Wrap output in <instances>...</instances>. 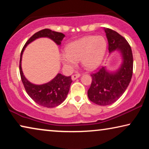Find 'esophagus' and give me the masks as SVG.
I'll use <instances>...</instances> for the list:
<instances>
[{"instance_id":"1","label":"esophagus","mask_w":149,"mask_h":149,"mask_svg":"<svg viewBox=\"0 0 149 149\" xmlns=\"http://www.w3.org/2000/svg\"><path fill=\"white\" fill-rule=\"evenodd\" d=\"M81 77V74H76L72 75V76L71 77V79H72V81H74V80H76L77 79H78L79 77Z\"/></svg>"}]
</instances>
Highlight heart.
Here are the masks:
<instances>
[{
	"label": "heart",
	"instance_id": "1",
	"mask_svg": "<svg viewBox=\"0 0 149 149\" xmlns=\"http://www.w3.org/2000/svg\"><path fill=\"white\" fill-rule=\"evenodd\" d=\"M107 49V42L102 36H89L70 42L65 48L66 53L60 55V60L64 66L69 69L81 60L87 70H94L102 62Z\"/></svg>",
	"mask_w": 149,
	"mask_h": 149
}]
</instances>
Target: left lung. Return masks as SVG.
Wrapping results in <instances>:
<instances>
[{
	"instance_id": "obj_1",
	"label": "left lung",
	"mask_w": 149,
	"mask_h": 149,
	"mask_svg": "<svg viewBox=\"0 0 149 149\" xmlns=\"http://www.w3.org/2000/svg\"><path fill=\"white\" fill-rule=\"evenodd\" d=\"M109 42V54L117 52L121 56V64L115 70L102 67L91 74L92 81L87 91L89 99L100 106H107L117 100L129 85L133 72V56L127 40L117 32L104 28Z\"/></svg>"
}]
</instances>
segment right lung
<instances>
[{
  "label": "right lung",
  "instance_id": "obj_1",
  "mask_svg": "<svg viewBox=\"0 0 149 149\" xmlns=\"http://www.w3.org/2000/svg\"><path fill=\"white\" fill-rule=\"evenodd\" d=\"M65 35L61 32L52 31L49 29H44L36 32L29 38L24 46L20 56L19 72L21 79L28 95L36 104L47 108H54L61 104L68 95L72 81L71 77H66L58 73L52 80L43 84L37 85L32 83L24 76L22 68V60L23 53L28 45L40 38H48L60 46L61 42Z\"/></svg>",
  "mask_w": 149,
  "mask_h": 149
}]
</instances>
